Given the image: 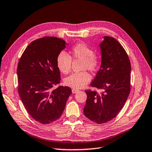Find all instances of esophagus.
Returning <instances> with one entry per match:
<instances>
[{"label":"esophagus","instance_id":"obj_1","mask_svg":"<svg viewBox=\"0 0 152 152\" xmlns=\"http://www.w3.org/2000/svg\"><path fill=\"white\" fill-rule=\"evenodd\" d=\"M78 91V89H75V88H72V93H77Z\"/></svg>","mask_w":152,"mask_h":152}]
</instances>
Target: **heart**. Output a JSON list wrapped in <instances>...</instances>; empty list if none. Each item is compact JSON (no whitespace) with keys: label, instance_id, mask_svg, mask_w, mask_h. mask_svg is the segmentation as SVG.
I'll return each mask as SVG.
<instances>
[{"label":"heart","instance_id":"heart-1","mask_svg":"<svg viewBox=\"0 0 152 152\" xmlns=\"http://www.w3.org/2000/svg\"><path fill=\"white\" fill-rule=\"evenodd\" d=\"M81 60V69L96 71L99 65L98 56L94 53L93 49L84 42H78L73 45L69 50V55L64 51L60 52L57 56L56 63L58 69L64 74H67L71 68L72 59ZM91 79V75L85 71L74 72L65 78L67 86L75 89L81 88Z\"/></svg>","mask_w":152,"mask_h":152}]
</instances>
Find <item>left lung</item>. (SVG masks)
I'll return each mask as SVG.
<instances>
[{"mask_svg":"<svg viewBox=\"0 0 152 152\" xmlns=\"http://www.w3.org/2000/svg\"><path fill=\"white\" fill-rule=\"evenodd\" d=\"M102 64L91 86L102 89L86 90L84 114L97 124L105 123L118 115L130 93L131 64L125 49L113 37L105 36L100 43Z\"/></svg>","mask_w":152,"mask_h":152,"instance_id":"1","label":"left lung"}]
</instances>
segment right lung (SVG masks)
<instances>
[{"mask_svg":"<svg viewBox=\"0 0 152 152\" xmlns=\"http://www.w3.org/2000/svg\"><path fill=\"white\" fill-rule=\"evenodd\" d=\"M66 42L56 37H44L28 45L18 65V92L28 113L36 121L50 124L59 118L71 89L55 86L61 74L56 63Z\"/></svg>","mask_w":152,"mask_h":152,"instance_id":"obj_1","label":"right lung"}]
</instances>
